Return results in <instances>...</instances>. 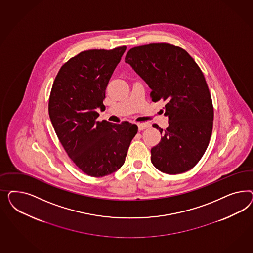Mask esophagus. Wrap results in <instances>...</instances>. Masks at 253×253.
I'll return each mask as SVG.
<instances>
[{
    "label": "esophagus",
    "instance_id": "34e87169",
    "mask_svg": "<svg viewBox=\"0 0 253 253\" xmlns=\"http://www.w3.org/2000/svg\"><path fill=\"white\" fill-rule=\"evenodd\" d=\"M137 126L139 130H143L146 129V128H148V127H149V124H148V123H137Z\"/></svg>",
    "mask_w": 253,
    "mask_h": 253
}]
</instances>
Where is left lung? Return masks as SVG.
Returning <instances> with one entry per match:
<instances>
[{
  "label": "left lung",
  "instance_id": "obj_1",
  "mask_svg": "<svg viewBox=\"0 0 253 253\" xmlns=\"http://www.w3.org/2000/svg\"><path fill=\"white\" fill-rule=\"evenodd\" d=\"M125 62L151 89L153 102L164 100L168 128L151 149L154 166L167 174L183 173L200 161L212 131L213 107L197 63L180 47L151 43L131 48Z\"/></svg>",
  "mask_w": 253,
  "mask_h": 253
}]
</instances>
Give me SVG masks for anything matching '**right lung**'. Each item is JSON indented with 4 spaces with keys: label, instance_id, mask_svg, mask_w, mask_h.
I'll return each instance as SVG.
<instances>
[{
    "label": "right lung",
    "instance_id": "right-lung-1",
    "mask_svg": "<svg viewBox=\"0 0 253 253\" xmlns=\"http://www.w3.org/2000/svg\"><path fill=\"white\" fill-rule=\"evenodd\" d=\"M126 46L88 50L70 58L54 79L49 116L69 158L84 173L103 177L125 161L136 124L98 122L106 88Z\"/></svg>",
    "mask_w": 253,
    "mask_h": 253
}]
</instances>
